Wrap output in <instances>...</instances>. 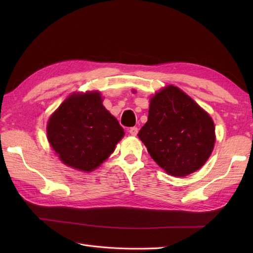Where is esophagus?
Here are the masks:
<instances>
[{"label":"esophagus","mask_w":253,"mask_h":253,"mask_svg":"<svg viewBox=\"0 0 253 253\" xmlns=\"http://www.w3.org/2000/svg\"><path fill=\"white\" fill-rule=\"evenodd\" d=\"M129 133H130L131 136H137L138 128H137V127H131V128H129Z\"/></svg>","instance_id":"34e87169"}]
</instances>
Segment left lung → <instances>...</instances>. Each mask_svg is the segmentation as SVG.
<instances>
[{"instance_id": "left-lung-1", "label": "left lung", "mask_w": 253, "mask_h": 253, "mask_svg": "<svg viewBox=\"0 0 253 253\" xmlns=\"http://www.w3.org/2000/svg\"><path fill=\"white\" fill-rule=\"evenodd\" d=\"M138 136L160 168L171 176L185 177L210 158L215 127L206 111L170 84L150 100L148 122Z\"/></svg>"}]
</instances>
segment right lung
Listing matches in <instances>:
<instances>
[{"label": "right lung", "instance_id": "right-lung-1", "mask_svg": "<svg viewBox=\"0 0 253 253\" xmlns=\"http://www.w3.org/2000/svg\"><path fill=\"white\" fill-rule=\"evenodd\" d=\"M102 101L98 91L75 92L47 122V140L67 166L92 171L110 157L125 135Z\"/></svg>", "mask_w": 253, "mask_h": 253}]
</instances>
